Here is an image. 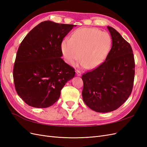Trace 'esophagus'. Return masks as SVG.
Listing matches in <instances>:
<instances>
[{"mask_svg": "<svg viewBox=\"0 0 147 147\" xmlns=\"http://www.w3.org/2000/svg\"><path fill=\"white\" fill-rule=\"evenodd\" d=\"M76 75H77V76H78V77H81L82 76V74L79 70L76 71Z\"/></svg>", "mask_w": 147, "mask_h": 147, "instance_id": "1", "label": "esophagus"}]
</instances>
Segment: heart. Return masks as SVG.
Returning a JSON list of instances; mask_svg holds the SVG:
<instances>
[{
	"mask_svg": "<svg viewBox=\"0 0 147 147\" xmlns=\"http://www.w3.org/2000/svg\"><path fill=\"white\" fill-rule=\"evenodd\" d=\"M111 46L112 38L108 33L96 28H80L75 30L69 39L64 40L61 51L69 64L74 65L81 54L82 65L92 69L104 61Z\"/></svg>",
	"mask_w": 147,
	"mask_h": 147,
	"instance_id": "1",
	"label": "heart"
}]
</instances>
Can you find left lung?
<instances>
[{
	"instance_id": "1",
	"label": "left lung",
	"mask_w": 147,
	"mask_h": 147,
	"mask_svg": "<svg viewBox=\"0 0 147 147\" xmlns=\"http://www.w3.org/2000/svg\"><path fill=\"white\" fill-rule=\"evenodd\" d=\"M112 48L105 61L82 75L83 100L91 110L107 113L117 110L131 95L135 62L132 48L120 34L110 26Z\"/></svg>"
}]
</instances>
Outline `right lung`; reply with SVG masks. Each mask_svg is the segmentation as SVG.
<instances>
[{
    "label": "right lung",
    "mask_w": 147,
    "mask_h": 147,
    "mask_svg": "<svg viewBox=\"0 0 147 147\" xmlns=\"http://www.w3.org/2000/svg\"><path fill=\"white\" fill-rule=\"evenodd\" d=\"M74 24L42 22L21 43L13 68L17 94L29 106L47 108L59 99L74 69L61 58V43Z\"/></svg>",
    "instance_id": "1"
}]
</instances>
